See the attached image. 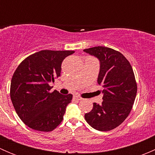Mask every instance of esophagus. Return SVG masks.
Instances as JSON below:
<instances>
[{"label":"esophagus","mask_w":155,"mask_h":155,"mask_svg":"<svg viewBox=\"0 0 155 155\" xmlns=\"http://www.w3.org/2000/svg\"><path fill=\"white\" fill-rule=\"evenodd\" d=\"M73 99L76 100V101H82V98L81 97L78 96V95H74V96H73Z\"/></svg>","instance_id":"34e87169"}]
</instances>
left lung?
I'll return each instance as SVG.
<instances>
[{
  "label": "left lung",
  "mask_w": 155,
  "mask_h": 155,
  "mask_svg": "<svg viewBox=\"0 0 155 155\" xmlns=\"http://www.w3.org/2000/svg\"><path fill=\"white\" fill-rule=\"evenodd\" d=\"M83 51L100 61L97 83L104 87L102 104L94 103L85 118L97 130H111L119 126L132 109L137 91L134 70L126 58L112 48L96 46Z\"/></svg>",
  "instance_id": "1"
}]
</instances>
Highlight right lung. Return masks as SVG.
Segmentation results:
<instances>
[{"mask_svg":"<svg viewBox=\"0 0 155 155\" xmlns=\"http://www.w3.org/2000/svg\"><path fill=\"white\" fill-rule=\"evenodd\" d=\"M73 53L42 50L26 58L14 72L11 101L20 119L31 129L49 132L63 120L73 95L51 92L48 84L61 76L62 61Z\"/></svg>","mask_w":155,"mask_h":155,"instance_id":"add662e5","label":"right lung"}]
</instances>
